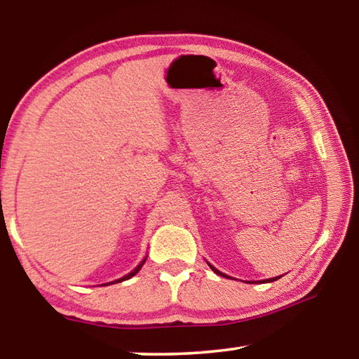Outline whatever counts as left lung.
Instances as JSON below:
<instances>
[{
    "label": "left lung",
    "instance_id": "obj_1",
    "mask_svg": "<svg viewBox=\"0 0 359 359\" xmlns=\"http://www.w3.org/2000/svg\"><path fill=\"white\" fill-rule=\"evenodd\" d=\"M209 266H210V264H209ZM210 269L214 271L215 274H218V276H222V277H226V278H229L226 274H223V272H220V271H218V269H215L214 266H210ZM277 278H278V277H276V278H269V280H264V282H274V280H277ZM259 283H261V282H259Z\"/></svg>",
    "mask_w": 359,
    "mask_h": 359
}]
</instances>
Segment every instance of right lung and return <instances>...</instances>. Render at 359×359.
Listing matches in <instances>:
<instances>
[{
    "mask_svg": "<svg viewBox=\"0 0 359 359\" xmlns=\"http://www.w3.org/2000/svg\"><path fill=\"white\" fill-rule=\"evenodd\" d=\"M145 263V259L142 261V263L141 264H139L137 267H136V269L135 271H133V272H130V274L128 276H125V277H121V278H118V280H115V282H123V280H128V278H131L133 276H136L137 274V272H139V269H141V267H142V264Z\"/></svg>",
    "mask_w": 359,
    "mask_h": 359,
    "instance_id": "right-lung-1",
    "label": "right lung"
}]
</instances>
